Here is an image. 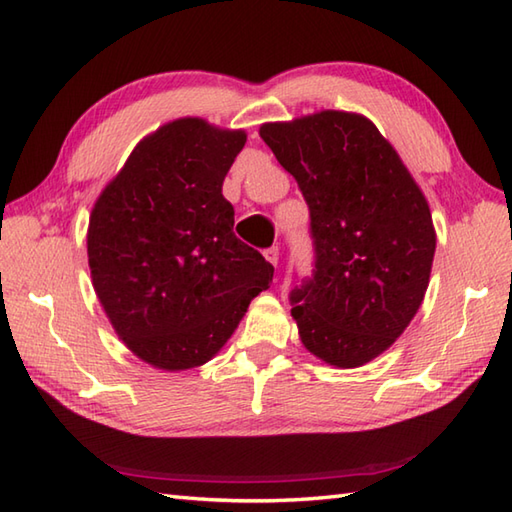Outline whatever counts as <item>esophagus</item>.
Returning <instances> with one entry per match:
<instances>
[{"label": "esophagus", "mask_w": 512, "mask_h": 512, "mask_svg": "<svg viewBox=\"0 0 512 512\" xmlns=\"http://www.w3.org/2000/svg\"><path fill=\"white\" fill-rule=\"evenodd\" d=\"M264 257L268 259L270 264H273V266L277 268V264H279V248H277V246H270V248H266V250H264Z\"/></svg>", "instance_id": "34e87169"}]
</instances>
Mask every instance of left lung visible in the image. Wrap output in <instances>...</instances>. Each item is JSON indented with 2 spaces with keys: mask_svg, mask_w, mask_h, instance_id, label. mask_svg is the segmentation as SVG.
<instances>
[{
  "mask_svg": "<svg viewBox=\"0 0 512 512\" xmlns=\"http://www.w3.org/2000/svg\"><path fill=\"white\" fill-rule=\"evenodd\" d=\"M259 136L310 209L314 273L290 295L301 343L334 367H361L405 332L427 292V198L361 114L325 110L266 123Z\"/></svg>",
  "mask_w": 512,
  "mask_h": 512,
  "instance_id": "1",
  "label": "left lung"
}]
</instances>
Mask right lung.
I'll use <instances>...</instances> for the list:
<instances>
[{"label":"right lung","instance_id":"1","mask_svg":"<svg viewBox=\"0 0 512 512\" xmlns=\"http://www.w3.org/2000/svg\"><path fill=\"white\" fill-rule=\"evenodd\" d=\"M244 143L242 129L178 118L140 140L92 209L96 297L118 339L158 369L211 361L273 281L222 195Z\"/></svg>","mask_w":512,"mask_h":512}]
</instances>
